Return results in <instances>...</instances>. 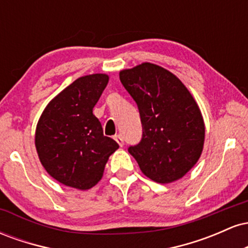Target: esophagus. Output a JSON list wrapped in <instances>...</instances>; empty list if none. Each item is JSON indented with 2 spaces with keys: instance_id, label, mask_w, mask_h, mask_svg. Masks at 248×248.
<instances>
[{
  "instance_id": "obj_1",
  "label": "esophagus",
  "mask_w": 248,
  "mask_h": 248,
  "mask_svg": "<svg viewBox=\"0 0 248 248\" xmlns=\"http://www.w3.org/2000/svg\"><path fill=\"white\" fill-rule=\"evenodd\" d=\"M114 140L118 142V144L120 147H124V138L120 135V134H118V135L114 136Z\"/></svg>"
}]
</instances>
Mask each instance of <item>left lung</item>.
I'll return each instance as SVG.
<instances>
[{"mask_svg":"<svg viewBox=\"0 0 248 248\" xmlns=\"http://www.w3.org/2000/svg\"><path fill=\"white\" fill-rule=\"evenodd\" d=\"M138 104L143 134L128 152L154 182L172 183L197 163L205 140L204 119L191 93L173 73L152 62L120 71Z\"/></svg>","mask_w":248,"mask_h":248,"instance_id":"left-lung-1","label":"left lung"}]
</instances>
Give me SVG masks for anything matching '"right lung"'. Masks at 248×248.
Returning <instances> with one entry per match:
<instances>
[{
	"label": "right lung",
	"mask_w": 248,
	"mask_h": 248,
	"mask_svg": "<svg viewBox=\"0 0 248 248\" xmlns=\"http://www.w3.org/2000/svg\"><path fill=\"white\" fill-rule=\"evenodd\" d=\"M109 77L95 73L65 87L43 110L37 122L35 146L47 173L78 190L93 187L104 176L108 158L119 148L104 135L93 107Z\"/></svg>",
	"instance_id": "add662e5"
}]
</instances>
